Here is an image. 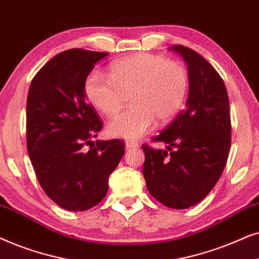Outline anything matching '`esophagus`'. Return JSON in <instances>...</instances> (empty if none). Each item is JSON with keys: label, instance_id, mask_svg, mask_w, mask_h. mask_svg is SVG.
Listing matches in <instances>:
<instances>
[{"label": "esophagus", "instance_id": "34e87169", "mask_svg": "<svg viewBox=\"0 0 259 259\" xmlns=\"http://www.w3.org/2000/svg\"><path fill=\"white\" fill-rule=\"evenodd\" d=\"M125 147L127 149H130V148H137L139 147V143L135 142V141H125Z\"/></svg>", "mask_w": 259, "mask_h": 259}]
</instances>
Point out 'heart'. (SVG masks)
I'll return each mask as SVG.
<instances>
[{
  "label": "heart",
  "instance_id": "b5f03b06",
  "mask_svg": "<svg viewBox=\"0 0 259 259\" xmlns=\"http://www.w3.org/2000/svg\"><path fill=\"white\" fill-rule=\"evenodd\" d=\"M189 78L184 65L158 54L137 53L110 67V78L91 71L84 79V94L103 115L115 116L130 97V106L109 123L112 136L136 140L165 124L180 111L188 94Z\"/></svg>",
  "mask_w": 259,
  "mask_h": 259
}]
</instances>
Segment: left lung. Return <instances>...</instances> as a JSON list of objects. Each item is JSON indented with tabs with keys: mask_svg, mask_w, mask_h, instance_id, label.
<instances>
[{
	"mask_svg": "<svg viewBox=\"0 0 259 259\" xmlns=\"http://www.w3.org/2000/svg\"><path fill=\"white\" fill-rule=\"evenodd\" d=\"M170 51L187 64L189 90L186 108L153 141L143 144V177L150 195L169 208L185 209L201 201L219 180L231 147L227 91L222 77L191 48L175 45Z\"/></svg>",
	"mask_w": 259,
	"mask_h": 259,
	"instance_id": "obj_1",
	"label": "left lung"
}]
</instances>
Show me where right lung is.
I'll list each match as a JSON object with an SVG mask.
<instances>
[{"instance_id": "obj_1", "label": "right lung", "mask_w": 259, "mask_h": 259, "mask_svg": "<svg viewBox=\"0 0 259 259\" xmlns=\"http://www.w3.org/2000/svg\"><path fill=\"white\" fill-rule=\"evenodd\" d=\"M106 55L80 48L61 52L29 86L27 150L45 193L67 211H86L104 199L110 174L125 151L120 140L92 142L103 122L82 85Z\"/></svg>"}]
</instances>
